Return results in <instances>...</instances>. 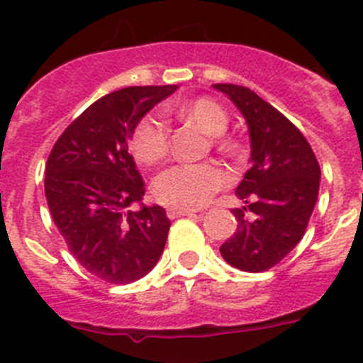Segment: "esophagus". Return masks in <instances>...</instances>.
<instances>
[{"instance_id": "34e87169", "label": "esophagus", "mask_w": 363, "mask_h": 363, "mask_svg": "<svg viewBox=\"0 0 363 363\" xmlns=\"http://www.w3.org/2000/svg\"><path fill=\"white\" fill-rule=\"evenodd\" d=\"M167 216L170 219H175V218H181V216H196L195 211H191V208H177V207H170L167 211Z\"/></svg>"}]
</instances>
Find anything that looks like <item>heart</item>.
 I'll return each mask as SVG.
<instances>
[{"label":"heart","mask_w":363,"mask_h":363,"mask_svg":"<svg viewBox=\"0 0 363 363\" xmlns=\"http://www.w3.org/2000/svg\"><path fill=\"white\" fill-rule=\"evenodd\" d=\"M179 116L193 121L208 135H221L228 116L216 101L200 98L179 108ZM170 133L158 116L142 117L131 133V151L144 164L158 163L168 155ZM226 182V174L214 164H174L163 170L152 184L156 200L177 208H199Z\"/></svg>","instance_id":"1"}]
</instances>
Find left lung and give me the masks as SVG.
I'll return each instance as SVG.
<instances>
[{"mask_svg":"<svg viewBox=\"0 0 363 363\" xmlns=\"http://www.w3.org/2000/svg\"><path fill=\"white\" fill-rule=\"evenodd\" d=\"M246 119L251 168L235 193L244 207L232 208L237 230L221 256L244 272L272 269L303 237L318 200L321 170L298 128L250 87L214 84Z\"/></svg>","mask_w":363,"mask_h":363,"instance_id":"1","label":"left lung"}]
</instances>
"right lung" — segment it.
Listing matches in <instances>:
<instances>
[{
  "label": "right lung",
  "mask_w": 363,
  "mask_h": 363,
  "mask_svg": "<svg viewBox=\"0 0 363 363\" xmlns=\"http://www.w3.org/2000/svg\"><path fill=\"white\" fill-rule=\"evenodd\" d=\"M175 89L133 86L105 94L61 133L47 160L50 216L77 262L107 283L138 281L164 250V208H130L142 202L145 186L128 142L138 121Z\"/></svg>",
  "instance_id": "add662e5"
}]
</instances>
